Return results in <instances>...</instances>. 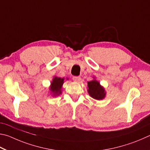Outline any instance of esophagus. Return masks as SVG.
<instances>
[{
  "label": "esophagus",
  "mask_w": 150,
  "mask_h": 150,
  "mask_svg": "<svg viewBox=\"0 0 150 150\" xmlns=\"http://www.w3.org/2000/svg\"><path fill=\"white\" fill-rule=\"evenodd\" d=\"M73 80L76 82H80V80H81V78L79 77V76H74Z\"/></svg>",
  "instance_id": "esophagus-1"
}]
</instances>
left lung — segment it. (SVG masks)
Instances as JSON below:
<instances>
[{
	"instance_id": "1",
	"label": "left lung",
	"mask_w": 150,
	"mask_h": 150,
	"mask_svg": "<svg viewBox=\"0 0 150 150\" xmlns=\"http://www.w3.org/2000/svg\"><path fill=\"white\" fill-rule=\"evenodd\" d=\"M88 92L91 98L96 100H102L106 97V91L100 82L93 77V79L88 82Z\"/></svg>"
}]
</instances>
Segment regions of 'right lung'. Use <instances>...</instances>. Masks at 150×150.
Segmentation results:
<instances>
[{
  "label": "right lung",
  "instance_id": "add662e5",
  "mask_svg": "<svg viewBox=\"0 0 150 150\" xmlns=\"http://www.w3.org/2000/svg\"><path fill=\"white\" fill-rule=\"evenodd\" d=\"M68 78H67L68 80ZM64 82V78H59L57 76H54L51 82L49 90L50 94H51L52 97H57L62 93V88L63 83Z\"/></svg>",
  "mask_w": 150,
  "mask_h": 150
}]
</instances>
